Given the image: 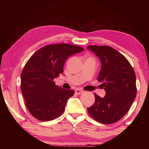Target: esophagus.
Wrapping results in <instances>:
<instances>
[{
  "label": "esophagus",
  "mask_w": 149,
  "mask_h": 149,
  "mask_svg": "<svg viewBox=\"0 0 149 149\" xmlns=\"http://www.w3.org/2000/svg\"><path fill=\"white\" fill-rule=\"evenodd\" d=\"M75 93H76V94H77V95H80V94H81V93H84V91H83L82 90H80L79 89H77L75 90Z\"/></svg>",
  "instance_id": "34e87169"
}]
</instances>
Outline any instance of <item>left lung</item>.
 Masks as SVG:
<instances>
[{
  "label": "left lung",
  "instance_id": "obj_1",
  "mask_svg": "<svg viewBox=\"0 0 149 149\" xmlns=\"http://www.w3.org/2000/svg\"><path fill=\"white\" fill-rule=\"evenodd\" d=\"M87 49L101 61L97 79L102 82L106 91L104 98L95 93V103L87 108L88 112L104 124L117 122L128 112L137 95L134 70L123 54L109 46L90 45Z\"/></svg>",
  "mask_w": 149,
  "mask_h": 149
}]
</instances>
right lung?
<instances>
[{"label": "right lung", "instance_id": "1", "mask_svg": "<svg viewBox=\"0 0 149 149\" xmlns=\"http://www.w3.org/2000/svg\"><path fill=\"white\" fill-rule=\"evenodd\" d=\"M84 50L70 44L47 45L27 60L21 74L20 87L27 110L36 119L50 121L64 112L74 91L56 85L54 79L63 73L68 57Z\"/></svg>", "mask_w": 149, "mask_h": 149}]
</instances>
